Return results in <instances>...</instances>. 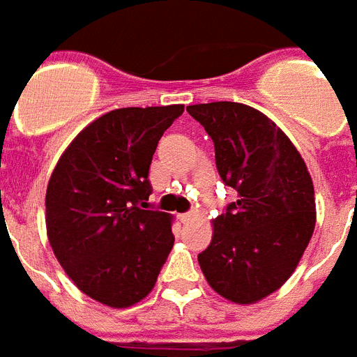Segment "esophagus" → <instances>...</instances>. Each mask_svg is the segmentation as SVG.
Listing matches in <instances>:
<instances>
[{"instance_id": "34e87169", "label": "esophagus", "mask_w": 357, "mask_h": 357, "mask_svg": "<svg viewBox=\"0 0 357 357\" xmlns=\"http://www.w3.org/2000/svg\"><path fill=\"white\" fill-rule=\"evenodd\" d=\"M193 218H195V213L186 212V213H182V215H181V221H182V223H190Z\"/></svg>"}]
</instances>
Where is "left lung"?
I'll return each instance as SVG.
<instances>
[{"label":"left lung","mask_w":357,"mask_h":357,"mask_svg":"<svg viewBox=\"0 0 357 357\" xmlns=\"http://www.w3.org/2000/svg\"><path fill=\"white\" fill-rule=\"evenodd\" d=\"M186 110L212 138L225 186L238 193L213 221L199 265L219 295L252 304L291 276L312 239V176L289 138L256 108L218 101Z\"/></svg>","instance_id":"1"}]
</instances>
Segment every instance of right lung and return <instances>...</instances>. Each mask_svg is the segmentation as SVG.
Wrapping results in <instances>:
<instances>
[{
	"instance_id": "obj_1",
	"label": "right lung",
	"mask_w": 357,
	"mask_h": 357,
	"mask_svg": "<svg viewBox=\"0 0 357 357\" xmlns=\"http://www.w3.org/2000/svg\"><path fill=\"white\" fill-rule=\"evenodd\" d=\"M182 105L105 114L64 151L47 184L51 249L82 293L127 307L151 293L173 249L171 215L147 210L149 169Z\"/></svg>"
}]
</instances>
